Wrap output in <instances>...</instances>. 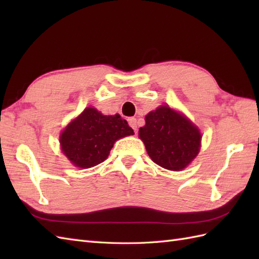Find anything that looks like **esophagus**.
Returning a JSON list of instances; mask_svg holds the SVG:
<instances>
[{
	"label": "esophagus",
	"mask_w": 259,
	"mask_h": 259,
	"mask_svg": "<svg viewBox=\"0 0 259 259\" xmlns=\"http://www.w3.org/2000/svg\"><path fill=\"white\" fill-rule=\"evenodd\" d=\"M128 123H129V125H130L131 128H133L135 131L137 130V119H136V118H134V117L129 118V119H128Z\"/></svg>",
	"instance_id": "esophagus-1"
}]
</instances>
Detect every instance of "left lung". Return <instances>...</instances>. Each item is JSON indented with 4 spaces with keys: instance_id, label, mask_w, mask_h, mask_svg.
Instances as JSON below:
<instances>
[{
    "instance_id": "obj_1",
    "label": "left lung",
    "mask_w": 259,
    "mask_h": 259,
    "mask_svg": "<svg viewBox=\"0 0 259 259\" xmlns=\"http://www.w3.org/2000/svg\"><path fill=\"white\" fill-rule=\"evenodd\" d=\"M139 129L148 155L159 166L179 171L197 157L201 134L191 121L168 106H161L146 115Z\"/></svg>"
}]
</instances>
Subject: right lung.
<instances>
[{
  "instance_id": "obj_1",
  "label": "right lung",
  "mask_w": 259,
  "mask_h": 259,
  "mask_svg": "<svg viewBox=\"0 0 259 259\" xmlns=\"http://www.w3.org/2000/svg\"><path fill=\"white\" fill-rule=\"evenodd\" d=\"M135 135L120 114L104 115L88 107L60 136L63 155L78 168H91L108 158L114 142Z\"/></svg>"
}]
</instances>
